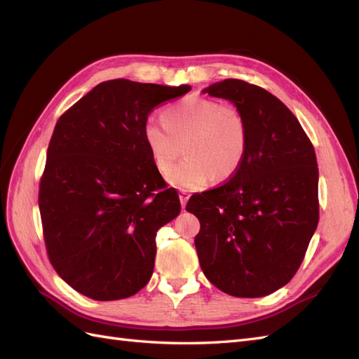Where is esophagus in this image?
<instances>
[{
    "instance_id": "1",
    "label": "esophagus",
    "mask_w": 359,
    "mask_h": 359,
    "mask_svg": "<svg viewBox=\"0 0 359 359\" xmlns=\"http://www.w3.org/2000/svg\"><path fill=\"white\" fill-rule=\"evenodd\" d=\"M189 198H190V194H189L186 190H181V191H180V201H181V206H182V210L186 208V203H187Z\"/></svg>"
}]
</instances>
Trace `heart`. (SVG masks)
<instances>
[{
  "instance_id": "b5f03b06",
  "label": "heart",
  "mask_w": 359,
  "mask_h": 359,
  "mask_svg": "<svg viewBox=\"0 0 359 359\" xmlns=\"http://www.w3.org/2000/svg\"><path fill=\"white\" fill-rule=\"evenodd\" d=\"M142 137L160 172L172 168L182 147L187 158L166 180L182 190H201L214 178L226 181L240 170L248 148V124L232 104L189 97L168 106L161 123L147 121Z\"/></svg>"
}]
</instances>
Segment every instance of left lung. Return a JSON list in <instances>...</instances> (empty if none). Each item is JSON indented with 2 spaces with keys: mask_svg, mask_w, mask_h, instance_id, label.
<instances>
[{
  "mask_svg": "<svg viewBox=\"0 0 359 359\" xmlns=\"http://www.w3.org/2000/svg\"><path fill=\"white\" fill-rule=\"evenodd\" d=\"M248 124L243 165L223 186L196 193L186 210L205 277L227 295L265 297L295 276L319 222V169L297 116L276 95L240 79L205 88Z\"/></svg>",
  "mask_w": 359,
  "mask_h": 359,
  "instance_id": "left-lung-1",
  "label": "left lung"
}]
</instances>
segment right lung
<instances>
[{"mask_svg": "<svg viewBox=\"0 0 359 359\" xmlns=\"http://www.w3.org/2000/svg\"><path fill=\"white\" fill-rule=\"evenodd\" d=\"M190 85L102 82L62 114L39 191L52 266L95 301L135 295L154 269L156 235L181 211L144 142L149 112Z\"/></svg>", "mask_w": 359, "mask_h": 359, "instance_id": "obj_1", "label": "right lung"}]
</instances>
